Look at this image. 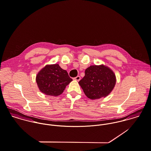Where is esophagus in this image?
<instances>
[{
	"instance_id": "34e87169",
	"label": "esophagus",
	"mask_w": 151,
	"mask_h": 151,
	"mask_svg": "<svg viewBox=\"0 0 151 151\" xmlns=\"http://www.w3.org/2000/svg\"><path fill=\"white\" fill-rule=\"evenodd\" d=\"M74 79L76 80V81H79L81 80V76H77L76 77L74 78Z\"/></svg>"
}]
</instances>
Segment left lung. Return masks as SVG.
Segmentation results:
<instances>
[{"label": "left lung", "mask_w": 151, "mask_h": 151, "mask_svg": "<svg viewBox=\"0 0 151 151\" xmlns=\"http://www.w3.org/2000/svg\"><path fill=\"white\" fill-rule=\"evenodd\" d=\"M116 83L114 73L104 65H91L85 70V75L79 82L84 94L90 99L107 96Z\"/></svg>", "instance_id": "left-lung-1"}]
</instances>
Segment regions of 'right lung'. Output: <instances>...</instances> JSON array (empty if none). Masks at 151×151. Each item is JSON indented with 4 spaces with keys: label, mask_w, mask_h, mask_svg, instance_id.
<instances>
[{
    "label": "right lung",
    "mask_w": 151,
    "mask_h": 151,
    "mask_svg": "<svg viewBox=\"0 0 151 151\" xmlns=\"http://www.w3.org/2000/svg\"><path fill=\"white\" fill-rule=\"evenodd\" d=\"M36 83L39 90L49 96H57L63 93L72 79L67 70L58 64L46 65L36 76Z\"/></svg>",
    "instance_id": "1"
}]
</instances>
